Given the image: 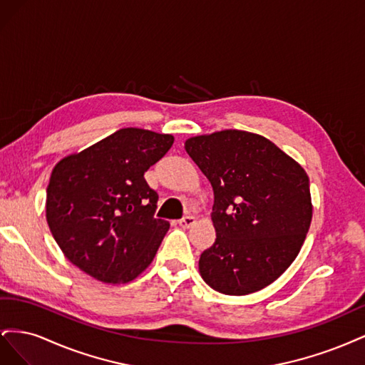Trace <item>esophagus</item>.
Returning a JSON list of instances; mask_svg holds the SVG:
<instances>
[{"label": "esophagus", "mask_w": 365, "mask_h": 365, "mask_svg": "<svg viewBox=\"0 0 365 365\" xmlns=\"http://www.w3.org/2000/svg\"><path fill=\"white\" fill-rule=\"evenodd\" d=\"M178 224L182 228H189V227H192L195 224V217L193 216H184L182 219L178 220Z\"/></svg>", "instance_id": "esophagus-1"}]
</instances>
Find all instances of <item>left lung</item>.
I'll use <instances>...</instances> for the list:
<instances>
[{
	"mask_svg": "<svg viewBox=\"0 0 365 365\" xmlns=\"http://www.w3.org/2000/svg\"><path fill=\"white\" fill-rule=\"evenodd\" d=\"M185 152L213 187L215 244L200 257L217 292L263 289L288 269L312 220L309 176L272 141L220 130L185 141Z\"/></svg>",
	"mask_w": 365,
	"mask_h": 365,
	"instance_id": "left-lung-1",
	"label": "left lung"
}]
</instances>
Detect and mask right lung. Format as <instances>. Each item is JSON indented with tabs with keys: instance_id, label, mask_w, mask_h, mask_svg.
<instances>
[{
	"instance_id": "right-lung-1",
	"label": "right lung",
	"mask_w": 365,
	"mask_h": 365,
	"mask_svg": "<svg viewBox=\"0 0 365 365\" xmlns=\"http://www.w3.org/2000/svg\"><path fill=\"white\" fill-rule=\"evenodd\" d=\"M173 145L169 134L123 128L61 160L47 187V222L73 264L105 283H128L155 257L169 222L145 180Z\"/></svg>"
}]
</instances>
